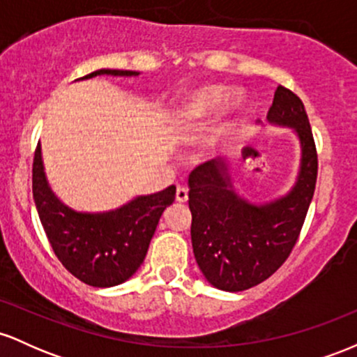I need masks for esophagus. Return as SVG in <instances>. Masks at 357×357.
Returning a JSON list of instances; mask_svg holds the SVG:
<instances>
[{
    "label": "esophagus",
    "mask_w": 357,
    "mask_h": 357,
    "mask_svg": "<svg viewBox=\"0 0 357 357\" xmlns=\"http://www.w3.org/2000/svg\"><path fill=\"white\" fill-rule=\"evenodd\" d=\"M176 202L178 203H186L188 202V190L183 186H178L176 190Z\"/></svg>",
    "instance_id": "1"
}]
</instances>
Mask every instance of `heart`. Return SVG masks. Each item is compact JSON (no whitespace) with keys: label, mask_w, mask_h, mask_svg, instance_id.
Wrapping results in <instances>:
<instances>
[{"label":"heart","mask_w":357,"mask_h":357,"mask_svg":"<svg viewBox=\"0 0 357 357\" xmlns=\"http://www.w3.org/2000/svg\"><path fill=\"white\" fill-rule=\"evenodd\" d=\"M228 97H230V90L223 85H204V87L192 90L179 102L173 121H171L173 129L178 132L195 129L203 121H206L215 110H218ZM241 107H243V99L238 96H233L227 102L218 119V124L215 127V142L221 144L230 137L233 126H235V117Z\"/></svg>","instance_id":"b5f03b06"}]
</instances>
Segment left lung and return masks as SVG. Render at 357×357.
<instances>
[{
  "mask_svg": "<svg viewBox=\"0 0 357 357\" xmlns=\"http://www.w3.org/2000/svg\"><path fill=\"white\" fill-rule=\"evenodd\" d=\"M267 121L292 129L301 144V165L289 192L267 203L248 202L235 191L223 159L198 166L188 179L196 264L213 287L227 292L255 287L280 268L314 196L317 153L302 100L278 85Z\"/></svg>",
  "mask_w": 357,
  "mask_h": 357,
  "instance_id": "1",
  "label": "left lung"
}]
</instances>
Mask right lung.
Listing matches in <instances>:
<instances>
[{"instance_id": "add662e5", "label": "right lung", "mask_w": 357, "mask_h": 357, "mask_svg": "<svg viewBox=\"0 0 357 357\" xmlns=\"http://www.w3.org/2000/svg\"><path fill=\"white\" fill-rule=\"evenodd\" d=\"M97 75L137 77L134 70L100 68ZM176 186L142 195L110 211H77L61 203L45 174L42 146L33 159V199L53 252L65 268L84 284L114 287L129 280L144 261L159 218L173 204Z\"/></svg>"}]
</instances>
